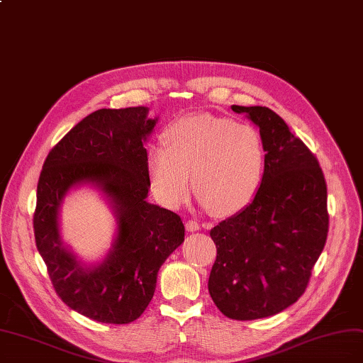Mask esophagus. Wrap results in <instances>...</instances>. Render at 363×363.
<instances>
[{
	"label": "esophagus",
	"mask_w": 363,
	"mask_h": 363,
	"mask_svg": "<svg viewBox=\"0 0 363 363\" xmlns=\"http://www.w3.org/2000/svg\"><path fill=\"white\" fill-rule=\"evenodd\" d=\"M186 230L189 231V233H195V231L199 230V223L196 220H194V219L186 220Z\"/></svg>",
	"instance_id": "obj_1"
}]
</instances>
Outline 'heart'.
<instances>
[{"label":"heart","mask_w":363,"mask_h":363,"mask_svg":"<svg viewBox=\"0 0 363 363\" xmlns=\"http://www.w3.org/2000/svg\"><path fill=\"white\" fill-rule=\"evenodd\" d=\"M165 144L148 148L150 183L168 207H179L194 189L216 215H234L252 203L266 167L259 132L249 124L208 114L172 121Z\"/></svg>","instance_id":"b5f03b06"}]
</instances>
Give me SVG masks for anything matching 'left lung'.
<instances>
[{"mask_svg": "<svg viewBox=\"0 0 363 363\" xmlns=\"http://www.w3.org/2000/svg\"><path fill=\"white\" fill-rule=\"evenodd\" d=\"M231 109L259 128L264 176L252 203L211 228L218 255L208 293L225 317L257 320L301 297L329 231L328 186L317 157L266 106Z\"/></svg>", "mask_w": 363, "mask_h": 363, "instance_id": "1", "label": "left lung"}]
</instances>
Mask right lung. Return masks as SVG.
Instances as JSON below:
<instances>
[{
    "instance_id": "right-lung-1",
    "label": "right lung",
    "mask_w": 363,
    "mask_h": 363,
    "mask_svg": "<svg viewBox=\"0 0 363 363\" xmlns=\"http://www.w3.org/2000/svg\"><path fill=\"white\" fill-rule=\"evenodd\" d=\"M147 114L145 106L91 112L49 152L37 183L34 237L49 278L69 308L101 323L140 318L160 266L184 240L180 216L145 199L144 143L157 121ZM89 182L110 198L119 225L113 249L97 267L82 265L62 245L57 225L62 198Z\"/></svg>"
}]
</instances>
